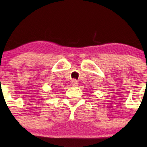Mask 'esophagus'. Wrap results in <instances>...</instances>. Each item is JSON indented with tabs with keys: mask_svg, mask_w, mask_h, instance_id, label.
<instances>
[{
	"mask_svg": "<svg viewBox=\"0 0 147 147\" xmlns=\"http://www.w3.org/2000/svg\"><path fill=\"white\" fill-rule=\"evenodd\" d=\"M71 84L72 86H78V82H77V80L74 79V80H72Z\"/></svg>",
	"mask_w": 147,
	"mask_h": 147,
	"instance_id": "esophagus-1",
	"label": "esophagus"
}]
</instances>
